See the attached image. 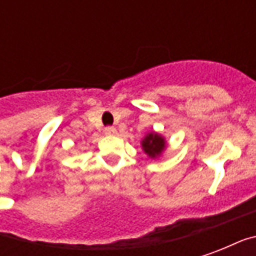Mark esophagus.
Segmentation results:
<instances>
[{"label": "esophagus", "mask_w": 256, "mask_h": 256, "mask_svg": "<svg viewBox=\"0 0 256 256\" xmlns=\"http://www.w3.org/2000/svg\"><path fill=\"white\" fill-rule=\"evenodd\" d=\"M106 134H108V136H114V134H116V128H112V126H108V128H106Z\"/></svg>", "instance_id": "1"}]
</instances>
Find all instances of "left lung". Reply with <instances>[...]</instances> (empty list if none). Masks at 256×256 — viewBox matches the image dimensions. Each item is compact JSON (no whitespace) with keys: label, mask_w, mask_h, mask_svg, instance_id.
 <instances>
[{"label":"left lung","mask_w":256,"mask_h":256,"mask_svg":"<svg viewBox=\"0 0 256 256\" xmlns=\"http://www.w3.org/2000/svg\"><path fill=\"white\" fill-rule=\"evenodd\" d=\"M141 145H142V150L146 155L152 159H156L163 154V150H166V140L163 138L160 134L150 132L141 141Z\"/></svg>","instance_id":"1"}]
</instances>
